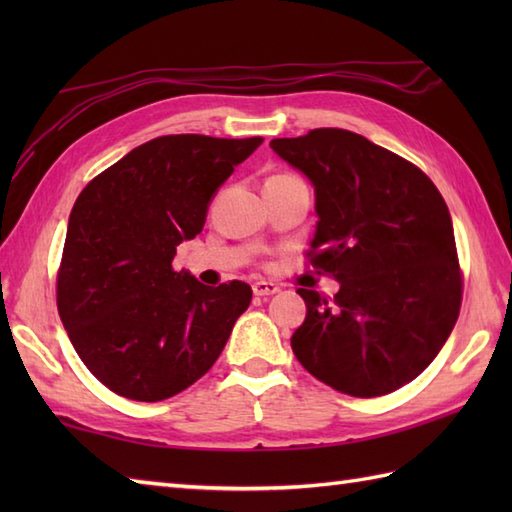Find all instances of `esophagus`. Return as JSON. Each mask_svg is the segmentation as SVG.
Segmentation results:
<instances>
[{
    "mask_svg": "<svg viewBox=\"0 0 512 512\" xmlns=\"http://www.w3.org/2000/svg\"><path fill=\"white\" fill-rule=\"evenodd\" d=\"M253 292L257 297H270V295H277L279 286L273 284V281H255Z\"/></svg>",
    "mask_w": 512,
    "mask_h": 512,
    "instance_id": "esophagus-1",
    "label": "esophagus"
}]
</instances>
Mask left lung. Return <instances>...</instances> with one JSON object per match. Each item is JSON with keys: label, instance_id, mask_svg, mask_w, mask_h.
<instances>
[{"label": "left lung", "instance_id": "8db88e82", "mask_svg": "<svg viewBox=\"0 0 512 512\" xmlns=\"http://www.w3.org/2000/svg\"><path fill=\"white\" fill-rule=\"evenodd\" d=\"M270 147L314 187L310 262L341 284L334 301L297 290L308 312L292 352L341 394L396 391L429 367L460 314L447 204L418 167L347 129H312Z\"/></svg>", "mask_w": 512, "mask_h": 512}]
</instances>
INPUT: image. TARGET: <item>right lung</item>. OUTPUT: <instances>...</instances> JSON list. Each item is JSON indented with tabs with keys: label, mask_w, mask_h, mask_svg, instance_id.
<instances>
[{
	"label": "right lung",
	"mask_w": 512,
	"mask_h": 512,
	"mask_svg": "<svg viewBox=\"0 0 512 512\" xmlns=\"http://www.w3.org/2000/svg\"><path fill=\"white\" fill-rule=\"evenodd\" d=\"M264 138L160 136L81 191L57 279L63 328L85 367L118 396L156 402L202 378L253 290L176 273V248L202 231L217 189Z\"/></svg>",
	"instance_id": "1"
}]
</instances>
